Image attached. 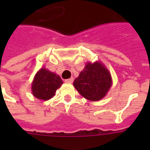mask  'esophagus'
Wrapping results in <instances>:
<instances>
[{"mask_svg": "<svg viewBox=\"0 0 150 150\" xmlns=\"http://www.w3.org/2000/svg\"><path fill=\"white\" fill-rule=\"evenodd\" d=\"M73 81H74V79L70 78V79H66L65 83H73Z\"/></svg>", "mask_w": 150, "mask_h": 150, "instance_id": "34e87169", "label": "esophagus"}]
</instances>
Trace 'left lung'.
<instances>
[{
    "instance_id": "obj_1",
    "label": "left lung",
    "mask_w": 150,
    "mask_h": 150,
    "mask_svg": "<svg viewBox=\"0 0 150 150\" xmlns=\"http://www.w3.org/2000/svg\"><path fill=\"white\" fill-rule=\"evenodd\" d=\"M82 96L91 101H99L110 90L112 79L103 62H88L73 83Z\"/></svg>"
}]
</instances>
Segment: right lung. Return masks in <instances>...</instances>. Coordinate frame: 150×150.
Returning <instances> with one entry per match:
<instances>
[{
	"label": "right lung",
	"mask_w": 150,
	"mask_h": 150,
	"mask_svg": "<svg viewBox=\"0 0 150 150\" xmlns=\"http://www.w3.org/2000/svg\"><path fill=\"white\" fill-rule=\"evenodd\" d=\"M62 83L63 82L59 75L42 67L34 75L31 90L34 97L38 100H48L55 95L56 90Z\"/></svg>",
	"instance_id": "obj_1"
}]
</instances>
